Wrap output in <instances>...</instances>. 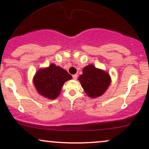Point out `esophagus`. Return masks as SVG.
<instances>
[{
  "mask_svg": "<svg viewBox=\"0 0 149 149\" xmlns=\"http://www.w3.org/2000/svg\"><path fill=\"white\" fill-rule=\"evenodd\" d=\"M73 78L74 80H76L77 78H78V74H74L73 75Z\"/></svg>",
  "mask_w": 149,
  "mask_h": 149,
  "instance_id": "34e87169",
  "label": "esophagus"
}]
</instances>
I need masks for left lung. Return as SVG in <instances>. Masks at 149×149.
Instances as JSON below:
<instances>
[{
  "label": "left lung",
  "instance_id": "obj_1",
  "mask_svg": "<svg viewBox=\"0 0 149 149\" xmlns=\"http://www.w3.org/2000/svg\"><path fill=\"white\" fill-rule=\"evenodd\" d=\"M78 79L85 93L92 98L103 95L111 83L109 73L92 64L85 66Z\"/></svg>",
  "mask_w": 149,
  "mask_h": 149
}]
</instances>
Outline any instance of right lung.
I'll return each mask as SVG.
<instances>
[{
	"label": "right lung",
	"instance_id": "obj_1",
	"mask_svg": "<svg viewBox=\"0 0 149 149\" xmlns=\"http://www.w3.org/2000/svg\"><path fill=\"white\" fill-rule=\"evenodd\" d=\"M71 78L72 76L66 70L52 64L36 73L33 83L40 95L54 100L59 95L65 82Z\"/></svg>",
	"mask_w": 149,
	"mask_h": 149
}]
</instances>
